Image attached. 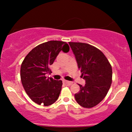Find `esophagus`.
<instances>
[{
    "label": "esophagus",
    "mask_w": 132,
    "mask_h": 132,
    "mask_svg": "<svg viewBox=\"0 0 132 132\" xmlns=\"http://www.w3.org/2000/svg\"><path fill=\"white\" fill-rule=\"evenodd\" d=\"M63 82H64L65 84H67V85H68V86H71V84H72V82L66 81V80H63Z\"/></svg>",
    "instance_id": "obj_1"
}]
</instances>
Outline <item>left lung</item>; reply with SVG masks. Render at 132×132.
I'll return each instance as SVG.
<instances>
[{
    "instance_id": "obj_1",
    "label": "left lung",
    "mask_w": 132,
    "mask_h": 132,
    "mask_svg": "<svg viewBox=\"0 0 132 132\" xmlns=\"http://www.w3.org/2000/svg\"><path fill=\"white\" fill-rule=\"evenodd\" d=\"M75 54L82 77L86 81L75 94L76 102L85 108L99 104L107 95L112 84V69L104 53L87 43L69 42Z\"/></svg>"
}]
</instances>
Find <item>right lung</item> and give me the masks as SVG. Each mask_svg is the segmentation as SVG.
Instances as JSON below:
<instances>
[{
    "instance_id": "right-lung-1",
    "label": "right lung",
    "mask_w": 132,
    "mask_h": 132,
    "mask_svg": "<svg viewBox=\"0 0 132 132\" xmlns=\"http://www.w3.org/2000/svg\"><path fill=\"white\" fill-rule=\"evenodd\" d=\"M61 51H69L68 43L61 41L45 42L30 51L21 65L20 78L23 88L30 99L39 105H50L60 96L62 81L47 78L45 75L51 73L50 66Z\"/></svg>"
}]
</instances>
